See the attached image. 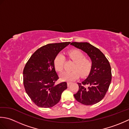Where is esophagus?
Wrapping results in <instances>:
<instances>
[{"label":"esophagus","instance_id":"34e87169","mask_svg":"<svg viewBox=\"0 0 129 129\" xmlns=\"http://www.w3.org/2000/svg\"><path fill=\"white\" fill-rule=\"evenodd\" d=\"M72 82H67V85H68V86L69 87L70 85L71 84H72Z\"/></svg>","mask_w":129,"mask_h":129}]
</instances>
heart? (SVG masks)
<instances>
[{
	"label": "heart",
	"instance_id": "b5f03b06",
	"mask_svg": "<svg viewBox=\"0 0 129 129\" xmlns=\"http://www.w3.org/2000/svg\"><path fill=\"white\" fill-rule=\"evenodd\" d=\"M67 55L69 58L75 62L72 72H64L60 75L62 81H72L78 79L80 74L81 76H85L89 74L92 68V61L90 58L85 57L84 54L77 49H73L68 51ZM65 57L62 54L56 55L54 60L55 70L61 72L64 69Z\"/></svg>",
	"mask_w": 129,
	"mask_h": 129
}]
</instances>
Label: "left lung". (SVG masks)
Segmentation results:
<instances>
[{"instance_id":"1","label":"left lung","mask_w":129,"mask_h":129,"mask_svg":"<svg viewBox=\"0 0 129 129\" xmlns=\"http://www.w3.org/2000/svg\"><path fill=\"white\" fill-rule=\"evenodd\" d=\"M72 45L84 51L92 61L87 78L78 83L79 90L74 94L75 99L84 105H91L105 96L111 81V69L108 60L99 49L89 43L73 42Z\"/></svg>"}]
</instances>
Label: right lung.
<instances>
[{
	"instance_id": "right-lung-1",
	"label": "right lung",
	"mask_w": 129,
	"mask_h": 129,
	"mask_svg": "<svg viewBox=\"0 0 129 129\" xmlns=\"http://www.w3.org/2000/svg\"><path fill=\"white\" fill-rule=\"evenodd\" d=\"M70 42L48 44L38 49L27 61L23 70L25 91L35 105L49 108L55 105L62 92L67 89L66 82L55 84L59 76L54 60L56 55Z\"/></svg>"
}]
</instances>
